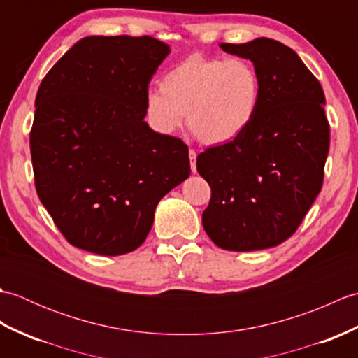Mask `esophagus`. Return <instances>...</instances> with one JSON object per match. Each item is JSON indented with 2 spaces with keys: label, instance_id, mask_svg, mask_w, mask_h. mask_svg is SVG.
Returning a JSON list of instances; mask_svg holds the SVG:
<instances>
[{
  "label": "esophagus",
  "instance_id": "obj_1",
  "mask_svg": "<svg viewBox=\"0 0 358 358\" xmlns=\"http://www.w3.org/2000/svg\"><path fill=\"white\" fill-rule=\"evenodd\" d=\"M189 159H191V169L195 173L196 172V152L194 149L189 150Z\"/></svg>",
  "mask_w": 358,
  "mask_h": 358
}]
</instances>
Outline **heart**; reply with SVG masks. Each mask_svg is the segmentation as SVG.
I'll return each instance as SVG.
<instances>
[{"mask_svg":"<svg viewBox=\"0 0 358 358\" xmlns=\"http://www.w3.org/2000/svg\"><path fill=\"white\" fill-rule=\"evenodd\" d=\"M159 92L146 96V117L155 131L173 134L183 126L203 144L224 146L252 124L262 85L243 58L191 55L167 71Z\"/></svg>","mask_w":358,"mask_h":358,"instance_id":"obj_1","label":"heart"}]
</instances>
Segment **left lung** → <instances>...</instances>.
<instances>
[{
  "mask_svg": "<svg viewBox=\"0 0 358 358\" xmlns=\"http://www.w3.org/2000/svg\"><path fill=\"white\" fill-rule=\"evenodd\" d=\"M218 45L252 62L262 94L245 134L196 157L212 191L203 227L226 250L269 249L291 237L322 191L329 150L324 94L283 43L262 36Z\"/></svg>",
  "mask_w": 358,
  "mask_h": 358,
  "instance_id": "8db88e82",
  "label": "left lung"
}]
</instances>
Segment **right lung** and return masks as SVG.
Wrapping results in <instances>:
<instances>
[{"mask_svg": "<svg viewBox=\"0 0 358 358\" xmlns=\"http://www.w3.org/2000/svg\"><path fill=\"white\" fill-rule=\"evenodd\" d=\"M169 53L152 36H86L41 81L30 132L35 186L75 248L132 252L158 201L191 175L186 144L144 121L149 81Z\"/></svg>", "mask_w": 358, "mask_h": 358, "instance_id": "add662e5", "label": "right lung"}]
</instances>
